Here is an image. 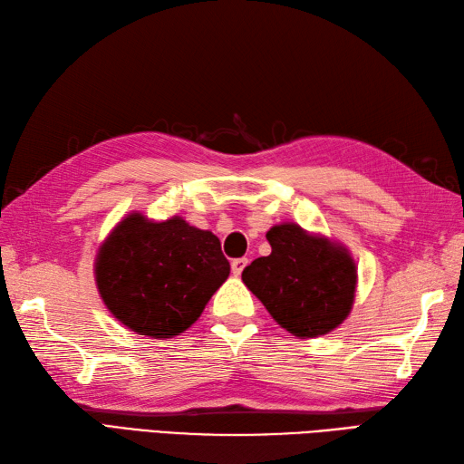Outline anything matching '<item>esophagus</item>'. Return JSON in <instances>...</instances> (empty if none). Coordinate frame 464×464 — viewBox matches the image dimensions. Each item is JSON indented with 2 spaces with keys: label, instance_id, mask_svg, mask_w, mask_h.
Instances as JSON below:
<instances>
[{
  "label": "esophagus",
  "instance_id": "obj_1",
  "mask_svg": "<svg viewBox=\"0 0 464 464\" xmlns=\"http://www.w3.org/2000/svg\"><path fill=\"white\" fill-rule=\"evenodd\" d=\"M248 265V258H235V260H231V270H233V275L235 276H239L241 272L245 270V266Z\"/></svg>",
  "mask_w": 464,
  "mask_h": 464
}]
</instances>
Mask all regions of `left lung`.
<instances>
[{"label":"left lung","instance_id":"obj_1","mask_svg":"<svg viewBox=\"0 0 464 464\" xmlns=\"http://www.w3.org/2000/svg\"><path fill=\"white\" fill-rule=\"evenodd\" d=\"M268 256L243 270V282L276 322L298 337L325 335L353 307L356 268L345 248L284 223L266 233Z\"/></svg>","mask_w":464,"mask_h":464}]
</instances>
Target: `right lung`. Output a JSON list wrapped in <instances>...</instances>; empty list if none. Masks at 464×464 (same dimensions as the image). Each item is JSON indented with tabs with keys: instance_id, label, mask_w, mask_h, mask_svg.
I'll use <instances>...</instances> for the list:
<instances>
[{
	"instance_id": "obj_1",
	"label": "right lung",
	"mask_w": 464,
	"mask_h": 464,
	"mask_svg": "<svg viewBox=\"0 0 464 464\" xmlns=\"http://www.w3.org/2000/svg\"><path fill=\"white\" fill-rule=\"evenodd\" d=\"M229 270L213 233L180 218L154 223L130 213L102 245L96 282L123 325L169 339L196 322Z\"/></svg>"
}]
</instances>
